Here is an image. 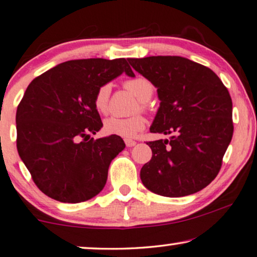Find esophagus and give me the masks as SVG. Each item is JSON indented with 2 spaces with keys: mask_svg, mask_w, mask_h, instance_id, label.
I'll list each match as a JSON object with an SVG mask.
<instances>
[{
  "mask_svg": "<svg viewBox=\"0 0 257 257\" xmlns=\"http://www.w3.org/2000/svg\"><path fill=\"white\" fill-rule=\"evenodd\" d=\"M136 144H137V141H135V140H131V139H125V145H126V147H133V146H136Z\"/></svg>",
  "mask_w": 257,
  "mask_h": 257,
  "instance_id": "esophagus-1",
  "label": "esophagus"
}]
</instances>
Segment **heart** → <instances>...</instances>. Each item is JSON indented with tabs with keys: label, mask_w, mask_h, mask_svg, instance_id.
<instances>
[{
	"label": "heart",
	"mask_w": 257,
	"mask_h": 257,
	"mask_svg": "<svg viewBox=\"0 0 257 257\" xmlns=\"http://www.w3.org/2000/svg\"><path fill=\"white\" fill-rule=\"evenodd\" d=\"M124 88L133 94L139 99L140 109L146 107V101L152 97L154 91L153 83L151 82L147 77L145 76H136L132 79L126 80L124 83ZM111 88L109 84H103L97 89L94 96V105L95 109L99 113H105L109 106V97H110ZM146 126V120L143 116L137 114L128 118L120 117H109L103 122V131L107 136H117L121 138H133L138 133L143 131Z\"/></svg>",
	"instance_id": "heart-1"
}]
</instances>
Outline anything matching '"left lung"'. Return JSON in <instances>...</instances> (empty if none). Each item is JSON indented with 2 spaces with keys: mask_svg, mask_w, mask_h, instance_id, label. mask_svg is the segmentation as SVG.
<instances>
[{
  "mask_svg": "<svg viewBox=\"0 0 257 257\" xmlns=\"http://www.w3.org/2000/svg\"><path fill=\"white\" fill-rule=\"evenodd\" d=\"M158 88L161 101L151 132L174 135L147 143L152 159L140 178L165 197L192 195L207 187L221 168L233 137L232 98L217 74L187 58L158 55L127 59Z\"/></svg>",
  "mask_w": 257,
  "mask_h": 257,
  "instance_id": "1",
  "label": "left lung"
}]
</instances>
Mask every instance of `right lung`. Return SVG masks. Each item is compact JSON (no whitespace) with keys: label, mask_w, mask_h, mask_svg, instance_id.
<instances>
[{"label":"right lung","mask_w":257,"mask_h":257,"mask_svg":"<svg viewBox=\"0 0 257 257\" xmlns=\"http://www.w3.org/2000/svg\"><path fill=\"white\" fill-rule=\"evenodd\" d=\"M126 59L69 60L37 76L17 106V151L39 190L62 203H81L103 190L120 137L94 140L103 126L94 96L121 73Z\"/></svg>","instance_id":"add662e5"}]
</instances>
